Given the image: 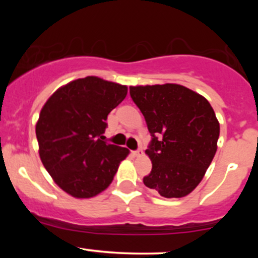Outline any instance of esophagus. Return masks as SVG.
Here are the masks:
<instances>
[{"instance_id":"1","label":"esophagus","mask_w":258,"mask_h":258,"mask_svg":"<svg viewBox=\"0 0 258 258\" xmlns=\"http://www.w3.org/2000/svg\"><path fill=\"white\" fill-rule=\"evenodd\" d=\"M133 155H135V156H141V155H143V150H142L141 148H139V149L135 150V152H133Z\"/></svg>"}]
</instances>
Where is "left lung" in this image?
Returning a JSON list of instances; mask_svg holds the SVG:
<instances>
[{"label":"left lung","instance_id":"1","mask_svg":"<svg viewBox=\"0 0 258 258\" xmlns=\"http://www.w3.org/2000/svg\"><path fill=\"white\" fill-rule=\"evenodd\" d=\"M130 94L152 135L146 154L153 168L144 184L164 198L191 193L217 150L220 123L212 106L176 84L131 86Z\"/></svg>","mask_w":258,"mask_h":258}]
</instances>
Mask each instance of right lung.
Listing matches in <instances>:
<instances>
[{"mask_svg":"<svg viewBox=\"0 0 258 258\" xmlns=\"http://www.w3.org/2000/svg\"><path fill=\"white\" fill-rule=\"evenodd\" d=\"M126 94V86L87 76L58 88L44 103L36 123L38 153L65 193L86 199L112 182L128 149L103 141V133L109 112Z\"/></svg>","mask_w":258,"mask_h":258,"instance_id":"right-lung-1","label":"right lung"}]
</instances>
